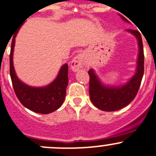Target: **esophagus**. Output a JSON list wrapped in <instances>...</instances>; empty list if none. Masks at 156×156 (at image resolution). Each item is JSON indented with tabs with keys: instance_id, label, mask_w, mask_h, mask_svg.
<instances>
[{
	"instance_id": "1",
	"label": "esophagus",
	"mask_w": 156,
	"mask_h": 156,
	"mask_svg": "<svg viewBox=\"0 0 156 156\" xmlns=\"http://www.w3.org/2000/svg\"><path fill=\"white\" fill-rule=\"evenodd\" d=\"M71 66H72V70L75 71V72L78 71L79 69H87L89 67L87 59H86L85 56L83 54H80V55H77L72 60Z\"/></svg>"
}]
</instances>
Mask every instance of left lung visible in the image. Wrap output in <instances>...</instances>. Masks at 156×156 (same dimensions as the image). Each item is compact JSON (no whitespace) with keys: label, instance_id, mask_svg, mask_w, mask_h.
<instances>
[{"label":"left lung","instance_id":"left-lung-1","mask_svg":"<svg viewBox=\"0 0 156 156\" xmlns=\"http://www.w3.org/2000/svg\"><path fill=\"white\" fill-rule=\"evenodd\" d=\"M125 21L127 20L121 16ZM137 38L139 43V55L136 72L127 84L121 87H107L99 81L92 69L88 71L89 94L92 104L104 111H115L127 106L136 96L144 74V52L142 36L138 30H127Z\"/></svg>","mask_w":156,"mask_h":156}]
</instances>
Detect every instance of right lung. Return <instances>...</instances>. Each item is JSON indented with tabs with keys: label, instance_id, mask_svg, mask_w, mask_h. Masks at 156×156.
Returning a JSON list of instances; mask_svg holds the SVG:
<instances>
[{
	"label": "right lung",
	"instance_id": "obj_1",
	"mask_svg": "<svg viewBox=\"0 0 156 156\" xmlns=\"http://www.w3.org/2000/svg\"><path fill=\"white\" fill-rule=\"evenodd\" d=\"M18 30L13 36L10 54V75L13 90L21 104L27 109L43 114L50 113L58 110L64 102L69 81V66L68 64L62 66L55 81L46 87H30L20 81L15 73L13 65V47Z\"/></svg>",
	"mask_w": 156,
	"mask_h": 156
}]
</instances>
